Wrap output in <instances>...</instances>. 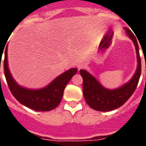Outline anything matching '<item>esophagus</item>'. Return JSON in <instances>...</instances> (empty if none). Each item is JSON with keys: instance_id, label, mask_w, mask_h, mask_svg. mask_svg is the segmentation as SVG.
<instances>
[{"instance_id": "34e87169", "label": "esophagus", "mask_w": 146, "mask_h": 146, "mask_svg": "<svg viewBox=\"0 0 146 146\" xmlns=\"http://www.w3.org/2000/svg\"><path fill=\"white\" fill-rule=\"evenodd\" d=\"M80 66H78V69H80Z\"/></svg>"}]
</instances>
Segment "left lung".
<instances>
[{
  "mask_svg": "<svg viewBox=\"0 0 146 146\" xmlns=\"http://www.w3.org/2000/svg\"><path fill=\"white\" fill-rule=\"evenodd\" d=\"M124 29L127 36L134 42L138 58L136 72L128 83L119 88L109 90L102 87L100 83L86 70H80V73L83 77V94L86 102L90 107L97 111L107 112L120 107L130 98L138 86L141 76V58L138 42L131 30L127 28Z\"/></svg>",
  "mask_w": 146,
  "mask_h": 146,
  "instance_id": "left-lung-1",
  "label": "left lung"
}]
</instances>
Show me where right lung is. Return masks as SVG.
I'll list each match as a JSON object with an SVG mask.
<instances>
[{
  "label": "right lung",
  "instance_id": "1",
  "mask_svg": "<svg viewBox=\"0 0 146 146\" xmlns=\"http://www.w3.org/2000/svg\"><path fill=\"white\" fill-rule=\"evenodd\" d=\"M7 52L8 51L6 47L4 59V70L8 88L15 98L21 104L36 111H50L57 107L62 100L64 89L73 75L76 73L77 69L73 68L67 70L44 88L37 90L27 89L19 85L12 78L8 67ZM1 54H0L1 58Z\"/></svg>",
  "mask_w": 146,
  "mask_h": 146
}]
</instances>
